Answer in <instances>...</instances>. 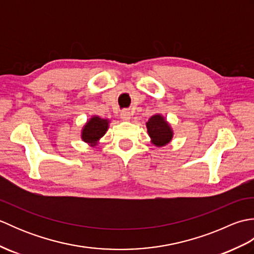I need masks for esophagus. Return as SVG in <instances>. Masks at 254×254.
<instances>
[{
    "instance_id": "1",
    "label": "esophagus",
    "mask_w": 254,
    "mask_h": 254,
    "mask_svg": "<svg viewBox=\"0 0 254 254\" xmlns=\"http://www.w3.org/2000/svg\"><path fill=\"white\" fill-rule=\"evenodd\" d=\"M120 116H121L122 120L128 121V120H130V119H131V112L128 111V110H122L121 113H120Z\"/></svg>"
}]
</instances>
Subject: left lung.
<instances>
[{
  "mask_svg": "<svg viewBox=\"0 0 254 254\" xmlns=\"http://www.w3.org/2000/svg\"><path fill=\"white\" fill-rule=\"evenodd\" d=\"M147 133L152 143L157 147L166 146L174 137V131L170 124L161 115H154L146 122Z\"/></svg>",
  "mask_w": 254,
  "mask_h": 254,
  "instance_id": "8db88e82",
  "label": "left lung"
}]
</instances>
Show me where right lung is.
Here are the masks:
<instances>
[{"label": "right lung", "instance_id": "obj_1", "mask_svg": "<svg viewBox=\"0 0 254 254\" xmlns=\"http://www.w3.org/2000/svg\"><path fill=\"white\" fill-rule=\"evenodd\" d=\"M109 122L110 121L108 119H102L98 116L91 117L83 127L80 137L90 146H95L106 134L108 127H109Z\"/></svg>", "mask_w": 254, "mask_h": 254}]
</instances>
